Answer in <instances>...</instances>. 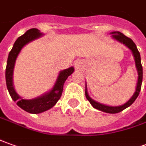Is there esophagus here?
<instances>
[{
  "label": "esophagus",
  "mask_w": 146,
  "mask_h": 146,
  "mask_svg": "<svg viewBox=\"0 0 146 146\" xmlns=\"http://www.w3.org/2000/svg\"><path fill=\"white\" fill-rule=\"evenodd\" d=\"M75 67L76 69H82V67H83V62L80 60H76L75 63Z\"/></svg>",
  "instance_id": "1"
}]
</instances>
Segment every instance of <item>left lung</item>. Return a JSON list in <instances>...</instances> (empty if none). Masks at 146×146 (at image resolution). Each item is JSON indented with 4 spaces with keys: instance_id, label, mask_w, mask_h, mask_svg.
Instances as JSON below:
<instances>
[{
    "instance_id": "left-lung-1",
    "label": "left lung",
    "mask_w": 146,
    "mask_h": 146,
    "mask_svg": "<svg viewBox=\"0 0 146 146\" xmlns=\"http://www.w3.org/2000/svg\"><path fill=\"white\" fill-rule=\"evenodd\" d=\"M112 34V38L114 39L115 40L120 42L121 44H123L125 46H126L129 49H130V51L132 52L133 56L134 57V61H135V65H136L137 71L138 74V79H137V83L136 91L134 92V94L133 95L131 98L129 100L128 102H126L125 104L118 106H106L104 104H101L99 102L94 101V99L90 98L89 94L87 93L86 90H86H85V94H86V99L90 102V103L92 105V106L95 109L101 110L102 112L109 113H117L122 111L123 110L129 107V106H131L133 103V102L136 100L137 96L139 95L140 93L141 87V83H142V77H143V71H142V66L141 63V56L140 53L138 52L136 44H134V42L129 37L125 36L124 34H122L120 32H112L110 33Z\"/></svg>"
}]
</instances>
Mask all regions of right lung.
<instances>
[{"mask_svg": "<svg viewBox=\"0 0 146 146\" xmlns=\"http://www.w3.org/2000/svg\"><path fill=\"white\" fill-rule=\"evenodd\" d=\"M43 36V34L37 29H32L28 30L26 33L18 38L14 43L13 47L10 51L7 60V66L5 69V79L7 88L9 92L11 98L17 105L21 109L30 113H40L51 109L56 105L60 99L63 90V84L67 80L68 76L74 72V67H71L67 69L63 70L60 72L58 78L56 79L55 85L49 92L43 94L38 98L33 99H24L16 92L13 83V69L19 53L24 46L30 43L31 41L38 39Z\"/></svg>", "mask_w": 146, "mask_h": 146, "instance_id": "1", "label": "right lung"}]
</instances>
